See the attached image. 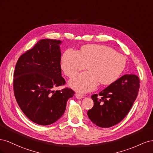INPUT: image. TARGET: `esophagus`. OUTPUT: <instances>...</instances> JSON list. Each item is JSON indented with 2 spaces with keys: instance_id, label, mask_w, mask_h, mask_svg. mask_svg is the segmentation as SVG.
<instances>
[{
  "instance_id": "obj_1",
  "label": "esophagus",
  "mask_w": 153,
  "mask_h": 153,
  "mask_svg": "<svg viewBox=\"0 0 153 153\" xmlns=\"http://www.w3.org/2000/svg\"><path fill=\"white\" fill-rule=\"evenodd\" d=\"M75 96H76V98L77 99H78V100H80V99L83 98H84V95H82V94H80V93H76Z\"/></svg>"
}]
</instances>
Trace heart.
<instances>
[{
    "instance_id": "obj_1",
    "label": "heart",
    "mask_w": 153,
    "mask_h": 153,
    "mask_svg": "<svg viewBox=\"0 0 153 153\" xmlns=\"http://www.w3.org/2000/svg\"><path fill=\"white\" fill-rule=\"evenodd\" d=\"M126 59L121 53L105 45H87L80 52L68 49L61 58V67L65 75L73 77L86 69L69 82L73 89L87 92L95 89L100 84H112L121 75L126 67Z\"/></svg>"
}]
</instances>
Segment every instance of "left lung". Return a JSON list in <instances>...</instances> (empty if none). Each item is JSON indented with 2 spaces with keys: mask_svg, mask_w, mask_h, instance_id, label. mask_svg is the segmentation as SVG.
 <instances>
[{
  "mask_svg": "<svg viewBox=\"0 0 153 153\" xmlns=\"http://www.w3.org/2000/svg\"><path fill=\"white\" fill-rule=\"evenodd\" d=\"M139 88L140 79L137 75H123L98 94L92 95L94 106L88 110V117L101 128L118 124L132 107Z\"/></svg>",
  "mask_w": 153,
  "mask_h": 153,
  "instance_id": "obj_1",
  "label": "left lung"
}]
</instances>
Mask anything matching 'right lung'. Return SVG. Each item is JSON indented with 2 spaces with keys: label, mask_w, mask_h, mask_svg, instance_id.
<instances>
[{
  "label": "right lung",
  "mask_w": 153,
  "mask_h": 153,
  "mask_svg": "<svg viewBox=\"0 0 153 153\" xmlns=\"http://www.w3.org/2000/svg\"><path fill=\"white\" fill-rule=\"evenodd\" d=\"M60 40L44 39L18 59L13 89L17 103L30 121L39 125L56 122L64 114L68 100L75 94L69 88L54 91L66 83L61 75Z\"/></svg>",
  "instance_id": "add662e5"
}]
</instances>
